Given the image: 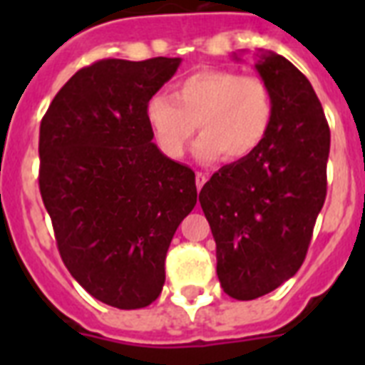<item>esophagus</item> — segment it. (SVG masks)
I'll return each instance as SVG.
<instances>
[{"instance_id":"1","label":"esophagus","mask_w":365,"mask_h":365,"mask_svg":"<svg viewBox=\"0 0 365 365\" xmlns=\"http://www.w3.org/2000/svg\"><path fill=\"white\" fill-rule=\"evenodd\" d=\"M206 180H208V176H206V174H202V172H197V176H195V183H197V189H202V185L206 183Z\"/></svg>"}]
</instances>
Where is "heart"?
<instances>
[{"instance_id":"b5f03b06","label":"heart","mask_w":365,"mask_h":365,"mask_svg":"<svg viewBox=\"0 0 365 365\" xmlns=\"http://www.w3.org/2000/svg\"><path fill=\"white\" fill-rule=\"evenodd\" d=\"M174 96L155 94L148 102V121L168 157H182L200 126L199 159H248L271 128L272 96L259 77L200 70L178 83Z\"/></svg>"}]
</instances>
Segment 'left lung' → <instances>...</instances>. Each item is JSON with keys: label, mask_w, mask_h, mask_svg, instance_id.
<instances>
[{"label": "left lung", "mask_w": 365, "mask_h": 365, "mask_svg": "<svg viewBox=\"0 0 365 365\" xmlns=\"http://www.w3.org/2000/svg\"><path fill=\"white\" fill-rule=\"evenodd\" d=\"M255 70L272 96L269 134L248 159L222 166L199 195L216 240L217 278L240 301L299 271L328 191L329 126L314 88L272 51Z\"/></svg>", "instance_id": "1"}]
</instances>
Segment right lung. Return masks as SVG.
Here are the masks:
<instances>
[{
  "label": "right lung",
  "mask_w": 365,
  "mask_h": 365,
  "mask_svg": "<svg viewBox=\"0 0 365 365\" xmlns=\"http://www.w3.org/2000/svg\"><path fill=\"white\" fill-rule=\"evenodd\" d=\"M180 62L98 60L39 126V191L60 257L94 299L125 311L159 297L172 237L197 205L195 172L160 153L148 121Z\"/></svg>",
  "instance_id": "1"
}]
</instances>
